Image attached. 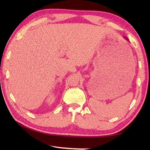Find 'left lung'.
Wrapping results in <instances>:
<instances>
[{"instance_id": "8db88e82", "label": "left lung", "mask_w": 150, "mask_h": 150, "mask_svg": "<svg viewBox=\"0 0 150 150\" xmlns=\"http://www.w3.org/2000/svg\"><path fill=\"white\" fill-rule=\"evenodd\" d=\"M124 38H125V39L127 40H128V38H127V37H124Z\"/></svg>"}]
</instances>
